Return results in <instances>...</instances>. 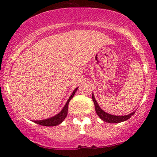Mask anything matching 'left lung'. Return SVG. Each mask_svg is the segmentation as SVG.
Returning a JSON list of instances; mask_svg holds the SVG:
<instances>
[{
  "label": "left lung",
  "instance_id": "obj_1",
  "mask_svg": "<svg viewBox=\"0 0 157 157\" xmlns=\"http://www.w3.org/2000/svg\"><path fill=\"white\" fill-rule=\"evenodd\" d=\"M92 99H93L94 106H95L96 112L97 115L99 117V118L103 121L107 122V123L113 124V123H120V122L125 121L128 119H130L132 115L134 114L135 111H133L132 113H129L128 115L124 116H116V115H111L110 113H108L105 112L104 110L101 109V107L98 106L97 101H96L95 97H94V94H92Z\"/></svg>",
  "mask_w": 157,
  "mask_h": 157
}]
</instances>
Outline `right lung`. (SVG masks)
I'll list each match as a JSON object with an SVG mask.
<instances>
[{"mask_svg": "<svg viewBox=\"0 0 157 157\" xmlns=\"http://www.w3.org/2000/svg\"><path fill=\"white\" fill-rule=\"evenodd\" d=\"M78 87L74 89V91H73L71 95L70 96V97L68 98L67 101H66V104L64 105L63 108L62 109V110L60 111L59 113H57L56 115L53 116L52 117L48 118V119H43V120H38V121H33L36 124H39V125L44 126H57L59 124H61L62 122L63 121V120L66 119V117H67L68 114V104H69V101L71 99L73 98V96H74L75 93H76V90L78 89Z\"/></svg>", "mask_w": 157, "mask_h": 157, "instance_id": "obj_1", "label": "right lung"}]
</instances>
